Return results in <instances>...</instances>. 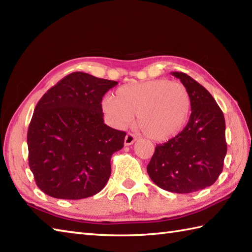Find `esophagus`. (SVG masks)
<instances>
[{
    "instance_id": "34e87169",
    "label": "esophagus",
    "mask_w": 252,
    "mask_h": 252,
    "mask_svg": "<svg viewBox=\"0 0 252 252\" xmlns=\"http://www.w3.org/2000/svg\"><path fill=\"white\" fill-rule=\"evenodd\" d=\"M135 141H136L135 136L133 135V134H131V133H127V134L126 135V137H125V145H126V146H130V145H132V144L134 143Z\"/></svg>"
}]
</instances>
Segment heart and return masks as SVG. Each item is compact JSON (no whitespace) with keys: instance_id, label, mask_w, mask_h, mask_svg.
<instances>
[{"instance_id":"b5f03b06","label":"heart","mask_w":252,"mask_h":252,"mask_svg":"<svg viewBox=\"0 0 252 252\" xmlns=\"http://www.w3.org/2000/svg\"><path fill=\"white\" fill-rule=\"evenodd\" d=\"M101 108L116 127H126L136 116V126L144 136L167 141L189 122L191 96L182 83L155 79L122 85L116 91V97L103 98Z\"/></svg>"}]
</instances>
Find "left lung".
I'll return each instance as SVG.
<instances>
[{
  "label": "left lung",
  "mask_w": 252,
  "mask_h": 252,
  "mask_svg": "<svg viewBox=\"0 0 252 252\" xmlns=\"http://www.w3.org/2000/svg\"><path fill=\"white\" fill-rule=\"evenodd\" d=\"M171 74L189 90L191 114L183 131L155 148L147 173L160 189L189 194L211 186L221 174L227 152L225 120L201 84L183 72Z\"/></svg>",
  "instance_id": "8db88e82"
}]
</instances>
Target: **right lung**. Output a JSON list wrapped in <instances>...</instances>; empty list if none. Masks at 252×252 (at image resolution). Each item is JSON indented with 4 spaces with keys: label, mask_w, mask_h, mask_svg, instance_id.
Returning <instances> with one entry per match:
<instances>
[{
    "label": "right lung",
    "mask_w": 252,
    "mask_h": 252,
    "mask_svg": "<svg viewBox=\"0 0 252 252\" xmlns=\"http://www.w3.org/2000/svg\"><path fill=\"white\" fill-rule=\"evenodd\" d=\"M111 80L72 72L42 96L28 129L29 167L46 195L82 199L104 189L110 158L126 132L104 123L101 99L117 85Z\"/></svg>",
    "instance_id": "add662e5"
}]
</instances>
